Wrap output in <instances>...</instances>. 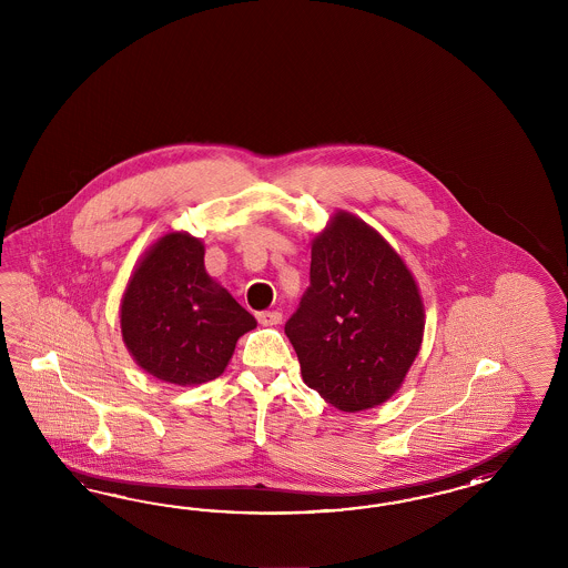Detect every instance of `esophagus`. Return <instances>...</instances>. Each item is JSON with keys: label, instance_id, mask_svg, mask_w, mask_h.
Instances as JSON below:
<instances>
[{"label": "esophagus", "instance_id": "1", "mask_svg": "<svg viewBox=\"0 0 568 568\" xmlns=\"http://www.w3.org/2000/svg\"><path fill=\"white\" fill-rule=\"evenodd\" d=\"M281 312H276V310H264V312H258V323L262 327H275L281 323Z\"/></svg>", "mask_w": 568, "mask_h": 568}]
</instances>
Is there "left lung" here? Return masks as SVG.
Wrapping results in <instances>:
<instances>
[{
    "label": "left lung",
    "instance_id": "1",
    "mask_svg": "<svg viewBox=\"0 0 568 568\" xmlns=\"http://www.w3.org/2000/svg\"><path fill=\"white\" fill-rule=\"evenodd\" d=\"M423 328L406 264L375 229L337 212L312 241L310 287L285 323L304 383L344 413L378 406L399 389Z\"/></svg>",
    "mask_w": 568,
    "mask_h": 568
}]
</instances>
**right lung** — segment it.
<instances>
[{"label":"right lung","instance_id":"add662e5","mask_svg":"<svg viewBox=\"0 0 568 568\" xmlns=\"http://www.w3.org/2000/svg\"><path fill=\"white\" fill-rule=\"evenodd\" d=\"M256 318L207 276L204 245L169 233L141 260L122 297V339L143 371L174 385L223 375Z\"/></svg>","mask_w":568,"mask_h":568}]
</instances>
